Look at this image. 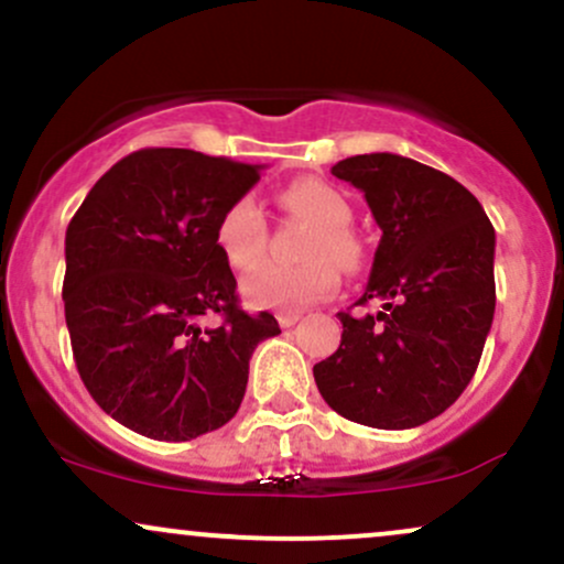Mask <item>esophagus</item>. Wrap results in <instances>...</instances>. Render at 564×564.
Instances as JSON below:
<instances>
[{"label": "esophagus", "instance_id": "1", "mask_svg": "<svg viewBox=\"0 0 564 564\" xmlns=\"http://www.w3.org/2000/svg\"><path fill=\"white\" fill-rule=\"evenodd\" d=\"M275 318H278V323H281V328H291L294 323L302 321V313H300V310H281Z\"/></svg>", "mask_w": 564, "mask_h": 564}]
</instances>
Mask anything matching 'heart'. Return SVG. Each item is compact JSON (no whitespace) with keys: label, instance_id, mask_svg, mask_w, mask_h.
<instances>
[{"label":"heart","instance_id":"1","mask_svg":"<svg viewBox=\"0 0 564 564\" xmlns=\"http://www.w3.org/2000/svg\"><path fill=\"white\" fill-rule=\"evenodd\" d=\"M281 204L294 217L313 225L302 249L304 264H268L241 283L243 300L262 310H302L326 300L336 289V268L352 273L360 264V241L347 228L352 206L339 187L318 177L294 180L281 193ZM217 246L225 262L249 273L264 260V219L251 196H238L217 219Z\"/></svg>","mask_w":564,"mask_h":564}]
</instances>
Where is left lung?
Here are the masks:
<instances>
[{"instance_id": "left-lung-1", "label": "left lung", "mask_w": 564, "mask_h": 564, "mask_svg": "<svg viewBox=\"0 0 564 564\" xmlns=\"http://www.w3.org/2000/svg\"><path fill=\"white\" fill-rule=\"evenodd\" d=\"M332 174L364 191L381 228L355 304H384L339 313L341 345L315 364V384L349 422L411 430L475 377L496 310V230L462 183L398 153L345 159Z\"/></svg>"}]
</instances>
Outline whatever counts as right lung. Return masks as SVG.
Returning a JSON list of instances; mask_svg holds the SVG:
<instances>
[{
	"mask_svg": "<svg viewBox=\"0 0 564 564\" xmlns=\"http://www.w3.org/2000/svg\"><path fill=\"white\" fill-rule=\"evenodd\" d=\"M262 166L187 148H142L97 180L66 230V326L95 403L138 435L183 443L241 405L249 360L281 334L238 307L217 246L225 206ZM220 326L204 329L200 317Z\"/></svg>",
	"mask_w": 564,
	"mask_h": 564,
	"instance_id": "1",
	"label": "right lung"
}]
</instances>
